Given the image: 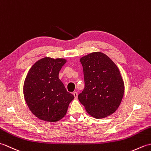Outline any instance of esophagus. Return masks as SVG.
<instances>
[{
  "label": "esophagus",
  "instance_id": "34e87169",
  "mask_svg": "<svg viewBox=\"0 0 151 151\" xmlns=\"http://www.w3.org/2000/svg\"><path fill=\"white\" fill-rule=\"evenodd\" d=\"M73 95H74V97H75V99H76L78 98V93L77 92H74L73 93Z\"/></svg>",
  "mask_w": 151,
  "mask_h": 151
}]
</instances>
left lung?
Returning a JSON list of instances; mask_svg holds the SVG:
<instances>
[{"label":"left lung","mask_w":151,"mask_h":151,"mask_svg":"<svg viewBox=\"0 0 151 151\" xmlns=\"http://www.w3.org/2000/svg\"><path fill=\"white\" fill-rule=\"evenodd\" d=\"M84 89L78 96L86 111L95 118H104L116 111L124 95V82L119 69L102 52H92L81 58Z\"/></svg>","instance_id":"8db88e82"}]
</instances>
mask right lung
<instances>
[{"label": "right lung", "instance_id": "1", "mask_svg": "<svg viewBox=\"0 0 151 151\" xmlns=\"http://www.w3.org/2000/svg\"><path fill=\"white\" fill-rule=\"evenodd\" d=\"M65 63V59L45 57L35 63L27 74L23 88L24 99L30 111L40 119L60 121L75 98L58 78Z\"/></svg>", "mask_w": 151, "mask_h": 151}]
</instances>
